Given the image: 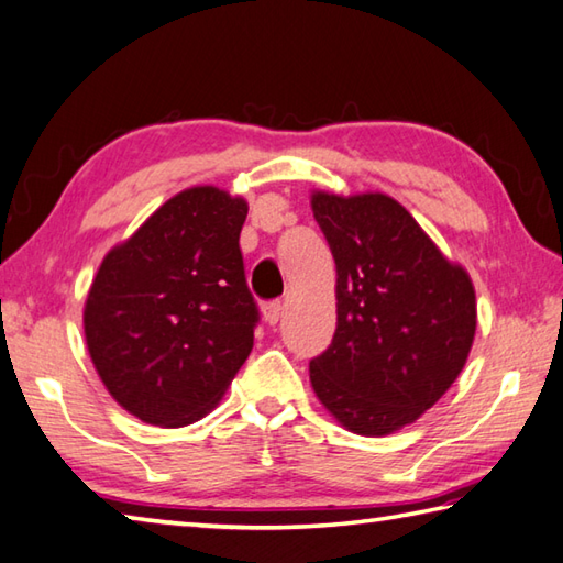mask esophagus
<instances>
[{
  "instance_id": "1",
  "label": "esophagus",
  "mask_w": 563,
  "mask_h": 563,
  "mask_svg": "<svg viewBox=\"0 0 563 563\" xmlns=\"http://www.w3.org/2000/svg\"><path fill=\"white\" fill-rule=\"evenodd\" d=\"M282 311H284L282 301H267L265 306H262V316H265V320H267L269 325H277L279 323Z\"/></svg>"
}]
</instances>
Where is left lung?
Masks as SVG:
<instances>
[{
	"label": "left lung",
	"mask_w": 563,
	"mask_h": 563,
	"mask_svg": "<svg viewBox=\"0 0 563 563\" xmlns=\"http://www.w3.org/2000/svg\"><path fill=\"white\" fill-rule=\"evenodd\" d=\"M338 267V328L311 360V384L357 434L416 422L464 369L476 332L468 274L386 194H313Z\"/></svg>",
	"instance_id": "obj_1"
}]
</instances>
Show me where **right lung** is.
Returning <instances> with one entry per match:
<instances>
[{"label": "right lung", "mask_w": 563, "mask_h": 563, "mask_svg": "<svg viewBox=\"0 0 563 563\" xmlns=\"http://www.w3.org/2000/svg\"><path fill=\"white\" fill-rule=\"evenodd\" d=\"M247 203L216 187L172 197L101 262L85 338L101 382L151 426L203 418L255 340L240 231Z\"/></svg>", "instance_id": "1"}]
</instances>
